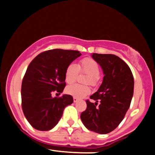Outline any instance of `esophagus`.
<instances>
[{"label": "esophagus", "mask_w": 155, "mask_h": 155, "mask_svg": "<svg viewBox=\"0 0 155 155\" xmlns=\"http://www.w3.org/2000/svg\"><path fill=\"white\" fill-rule=\"evenodd\" d=\"M78 101H79V100H78V98H76V97H74V103H76Z\"/></svg>", "instance_id": "esophagus-1"}]
</instances>
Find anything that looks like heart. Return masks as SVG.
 Returning a JSON list of instances; mask_svg holds the SVG:
<instances>
[{"instance_id": "obj_1", "label": "heart", "mask_w": 155, "mask_h": 155, "mask_svg": "<svg viewBox=\"0 0 155 155\" xmlns=\"http://www.w3.org/2000/svg\"><path fill=\"white\" fill-rule=\"evenodd\" d=\"M79 72L88 74L85 82L91 85L97 84L100 75V67L95 60L90 58H85L80 60L79 65L71 63L65 68V79L68 84L75 82ZM66 92L69 95L78 98L84 97L90 92V88L87 85L73 84L66 88Z\"/></svg>"}]
</instances>
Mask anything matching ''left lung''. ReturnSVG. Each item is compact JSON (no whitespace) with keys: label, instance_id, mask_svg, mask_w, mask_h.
Returning a JSON list of instances; mask_svg holds the SVG:
<instances>
[{"label":"left lung","instance_id":"obj_1","mask_svg":"<svg viewBox=\"0 0 155 155\" xmlns=\"http://www.w3.org/2000/svg\"><path fill=\"white\" fill-rule=\"evenodd\" d=\"M92 58L102 68L104 76L97 91L90 96L95 103L86 101L81 120L90 130L106 134L120 124L130 108L134 79L127 63L116 55L93 53Z\"/></svg>","mask_w":155,"mask_h":155}]
</instances>
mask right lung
Masks as SVG:
<instances>
[{
  "label": "right lung",
  "mask_w": 155,
  "mask_h": 155,
  "mask_svg": "<svg viewBox=\"0 0 155 155\" xmlns=\"http://www.w3.org/2000/svg\"><path fill=\"white\" fill-rule=\"evenodd\" d=\"M81 54L79 51L51 49L37 55L28 65L22 82V108L35 129H52L62 117L64 108L74 102L70 95L59 97L51 95L63 92L65 68Z\"/></svg>",
  "instance_id": "add662e5"
}]
</instances>
